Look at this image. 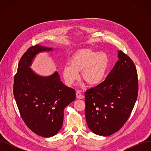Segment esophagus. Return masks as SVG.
Returning <instances> with one entry per match:
<instances>
[{
	"instance_id": "esophagus-1",
	"label": "esophagus",
	"mask_w": 151,
	"mask_h": 151,
	"mask_svg": "<svg viewBox=\"0 0 151 151\" xmlns=\"http://www.w3.org/2000/svg\"><path fill=\"white\" fill-rule=\"evenodd\" d=\"M76 97L78 99H83L84 98V95L82 94L80 91H77L76 92Z\"/></svg>"
}]
</instances>
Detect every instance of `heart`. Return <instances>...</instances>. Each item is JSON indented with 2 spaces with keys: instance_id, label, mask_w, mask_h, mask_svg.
I'll list each match as a JSON object with an SVG mask.
<instances>
[{
  "instance_id": "obj_1",
  "label": "heart",
  "mask_w": 151,
  "mask_h": 151,
  "mask_svg": "<svg viewBox=\"0 0 151 151\" xmlns=\"http://www.w3.org/2000/svg\"><path fill=\"white\" fill-rule=\"evenodd\" d=\"M109 64L108 55L90 49L77 52L71 58L69 64L62 68V77L65 84L70 86L79 78L78 73L86 83L91 86L100 84L104 79Z\"/></svg>"
}]
</instances>
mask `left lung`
I'll return each mask as SVG.
<instances>
[{"label":"left lung","mask_w":151,"mask_h":151,"mask_svg":"<svg viewBox=\"0 0 151 151\" xmlns=\"http://www.w3.org/2000/svg\"><path fill=\"white\" fill-rule=\"evenodd\" d=\"M118 60L105 80L85 93V115L89 129L109 136L129 118L138 95L137 73L131 58L121 50Z\"/></svg>","instance_id":"obj_1"}]
</instances>
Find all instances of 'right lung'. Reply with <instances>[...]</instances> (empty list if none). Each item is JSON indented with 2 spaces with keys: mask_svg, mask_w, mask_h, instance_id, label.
Masks as SVG:
<instances>
[{
  "mask_svg": "<svg viewBox=\"0 0 151 151\" xmlns=\"http://www.w3.org/2000/svg\"><path fill=\"white\" fill-rule=\"evenodd\" d=\"M52 50L40 45L30 47L21 58L14 80V96L22 120L43 137L56 135L61 129L63 110L76 99L75 90L62 83L57 71L42 76L30 68L38 53Z\"/></svg>",
  "mask_w": 151,
  "mask_h": 151,
  "instance_id": "right-lung-1",
  "label": "right lung"
}]
</instances>
